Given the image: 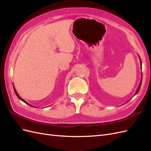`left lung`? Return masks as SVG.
Returning <instances> with one entry per match:
<instances>
[{
  "mask_svg": "<svg viewBox=\"0 0 151 151\" xmlns=\"http://www.w3.org/2000/svg\"><path fill=\"white\" fill-rule=\"evenodd\" d=\"M139 58H140V67H141V68H142V61H141V59H140V57H139ZM142 74H141V80H140V83L139 86H138V88H137V91H136V93H135V95H137V93H138V92L139 91V90H140V87H141V84H142Z\"/></svg>",
  "mask_w": 151,
  "mask_h": 151,
  "instance_id": "obj_1",
  "label": "left lung"
}]
</instances>
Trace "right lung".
Listing matches in <instances>:
<instances>
[{"mask_svg": "<svg viewBox=\"0 0 151 151\" xmlns=\"http://www.w3.org/2000/svg\"><path fill=\"white\" fill-rule=\"evenodd\" d=\"M13 88H14V93H15V94L16 95V96H18V99H19V100H21L22 101H23V102H25L26 104H27V105H30V106H32L31 105H30L29 104H28L27 102V101H25V100H24L23 99H22V98H21V97H20L19 96V95L18 94V93H17V91H16V89H15V88H14V86H13ZM32 107H34V106H32Z\"/></svg>", "mask_w": 151, "mask_h": 151, "instance_id": "1", "label": "right lung"}]
</instances>
